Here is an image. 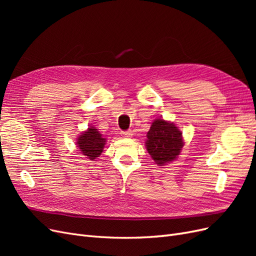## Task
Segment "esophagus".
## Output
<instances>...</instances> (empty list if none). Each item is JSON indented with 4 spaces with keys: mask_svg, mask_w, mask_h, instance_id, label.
Masks as SVG:
<instances>
[{
    "mask_svg": "<svg viewBox=\"0 0 256 256\" xmlns=\"http://www.w3.org/2000/svg\"><path fill=\"white\" fill-rule=\"evenodd\" d=\"M122 136H124V138H131V136H132V131H131V130L124 131V132H122Z\"/></svg>",
    "mask_w": 256,
    "mask_h": 256,
    "instance_id": "34e87169",
    "label": "esophagus"
}]
</instances>
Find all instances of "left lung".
Masks as SVG:
<instances>
[{
  "label": "left lung",
  "instance_id": "obj_1",
  "mask_svg": "<svg viewBox=\"0 0 256 256\" xmlns=\"http://www.w3.org/2000/svg\"><path fill=\"white\" fill-rule=\"evenodd\" d=\"M146 136V150L158 166H164L177 159L184 146L182 131L175 124L164 118L152 122Z\"/></svg>",
  "mask_w": 256,
  "mask_h": 256
}]
</instances>
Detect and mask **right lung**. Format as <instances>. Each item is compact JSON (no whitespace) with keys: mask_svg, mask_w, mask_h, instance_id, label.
<instances>
[{"mask_svg":"<svg viewBox=\"0 0 256 256\" xmlns=\"http://www.w3.org/2000/svg\"><path fill=\"white\" fill-rule=\"evenodd\" d=\"M76 144L78 145V150L83 156H86L90 160L95 161L104 150L106 138L99 132L98 129L90 126L86 131H84L76 138Z\"/></svg>","mask_w":256,"mask_h":256,"instance_id":"obj_1","label":"right lung"}]
</instances>
